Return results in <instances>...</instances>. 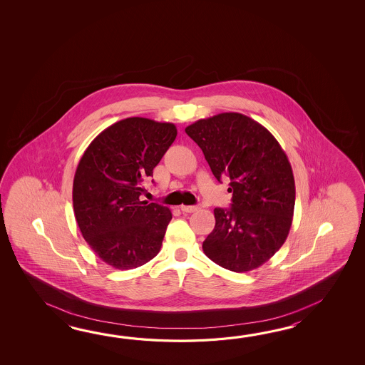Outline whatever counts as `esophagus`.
Returning <instances> with one entry per match:
<instances>
[{
	"label": "esophagus",
	"mask_w": 365,
	"mask_h": 365,
	"mask_svg": "<svg viewBox=\"0 0 365 365\" xmlns=\"http://www.w3.org/2000/svg\"><path fill=\"white\" fill-rule=\"evenodd\" d=\"M180 209H181V211H184V212H194V211L198 210V206H185V205H181Z\"/></svg>",
	"instance_id": "1"
}]
</instances>
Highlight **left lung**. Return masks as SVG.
Wrapping results in <instances>:
<instances>
[{
    "label": "left lung",
    "mask_w": 365,
    "mask_h": 365,
    "mask_svg": "<svg viewBox=\"0 0 365 365\" xmlns=\"http://www.w3.org/2000/svg\"><path fill=\"white\" fill-rule=\"evenodd\" d=\"M217 181L230 178V209L214 210L215 227L203 241L212 262L245 272L284 244L295 207V180L278 140L253 118L225 112L186 126Z\"/></svg>",
    "instance_id": "1"
}]
</instances>
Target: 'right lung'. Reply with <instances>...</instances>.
<instances>
[{"mask_svg":"<svg viewBox=\"0 0 365 365\" xmlns=\"http://www.w3.org/2000/svg\"><path fill=\"white\" fill-rule=\"evenodd\" d=\"M178 135L171 123L129 117L104 129L86 148L73 182V207L83 239L118 270L159 253L171 210L140 201L143 181Z\"/></svg>","mask_w":365,"mask_h":365,"instance_id":"1","label":"right lung"}]
</instances>
